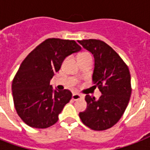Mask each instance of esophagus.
<instances>
[{"label":"esophagus","mask_w":150,"mask_h":150,"mask_svg":"<svg viewBox=\"0 0 150 150\" xmlns=\"http://www.w3.org/2000/svg\"><path fill=\"white\" fill-rule=\"evenodd\" d=\"M82 98H83V96H82L81 94L73 93V95H72V100H80V99H82Z\"/></svg>","instance_id":"1"}]
</instances>
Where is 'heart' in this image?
I'll return each mask as SVG.
<instances>
[{
    "mask_svg": "<svg viewBox=\"0 0 150 150\" xmlns=\"http://www.w3.org/2000/svg\"><path fill=\"white\" fill-rule=\"evenodd\" d=\"M92 57L91 54L90 53H89V52H82V53H81L79 55V58H83V57Z\"/></svg>",
    "mask_w": 150,
    "mask_h": 150,
    "instance_id": "heart-1",
    "label": "heart"
}]
</instances>
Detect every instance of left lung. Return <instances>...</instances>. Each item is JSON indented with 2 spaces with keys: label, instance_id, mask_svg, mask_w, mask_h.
Masks as SVG:
<instances>
[{
  "label": "left lung",
  "instance_id": "obj_1",
  "mask_svg": "<svg viewBox=\"0 0 150 150\" xmlns=\"http://www.w3.org/2000/svg\"><path fill=\"white\" fill-rule=\"evenodd\" d=\"M78 42L93 54V82L102 93L98 100L86 96L87 108L80 112L79 117L93 130H107L120 120L128 106L132 93L130 71L121 57L103 41L90 39Z\"/></svg>",
  "mask_w": 150,
  "mask_h": 150
}]
</instances>
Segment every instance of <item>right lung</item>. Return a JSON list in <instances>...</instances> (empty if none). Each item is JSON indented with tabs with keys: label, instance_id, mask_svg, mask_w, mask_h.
I'll return each instance as SVG.
<instances>
[{
	"label": "right lung",
	"instance_id": "add662e5",
	"mask_svg": "<svg viewBox=\"0 0 150 150\" xmlns=\"http://www.w3.org/2000/svg\"><path fill=\"white\" fill-rule=\"evenodd\" d=\"M81 49L75 40L49 38L22 61L13 79L12 95L18 115L27 125L47 128L58 121L72 94L68 89L54 90L50 81L66 57Z\"/></svg>",
	"mask_w": 150,
	"mask_h": 150
}]
</instances>
